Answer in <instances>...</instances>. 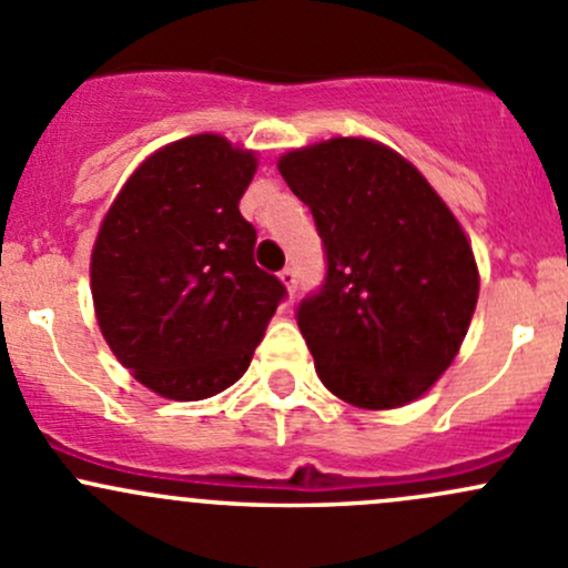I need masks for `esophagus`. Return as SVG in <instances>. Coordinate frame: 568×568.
Wrapping results in <instances>:
<instances>
[{
	"label": "esophagus",
	"mask_w": 568,
	"mask_h": 568,
	"mask_svg": "<svg viewBox=\"0 0 568 568\" xmlns=\"http://www.w3.org/2000/svg\"><path fill=\"white\" fill-rule=\"evenodd\" d=\"M280 280H283V285L291 291V294H294L296 285H300V280H296V268H291V266H285L283 272H280Z\"/></svg>",
	"instance_id": "esophagus-1"
}]
</instances>
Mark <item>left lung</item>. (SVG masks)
I'll return each mask as SVG.
<instances>
[{
  "label": "left lung",
  "mask_w": 568,
  "mask_h": 568,
  "mask_svg": "<svg viewBox=\"0 0 568 568\" xmlns=\"http://www.w3.org/2000/svg\"><path fill=\"white\" fill-rule=\"evenodd\" d=\"M277 168L324 244V283L296 307L318 379L363 409L409 404L454 363L478 302L459 222L379 142L337 136Z\"/></svg>",
  "instance_id": "left-lung-1"
}]
</instances>
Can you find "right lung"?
<instances>
[{"label": "right lung", "instance_id": "obj_1", "mask_svg": "<svg viewBox=\"0 0 568 568\" xmlns=\"http://www.w3.org/2000/svg\"><path fill=\"white\" fill-rule=\"evenodd\" d=\"M255 156L216 134L153 153L118 194L95 239L90 283L114 357L153 393L200 400L247 371L288 296L255 263L239 200Z\"/></svg>", "mask_w": 568, "mask_h": 568}]
</instances>
